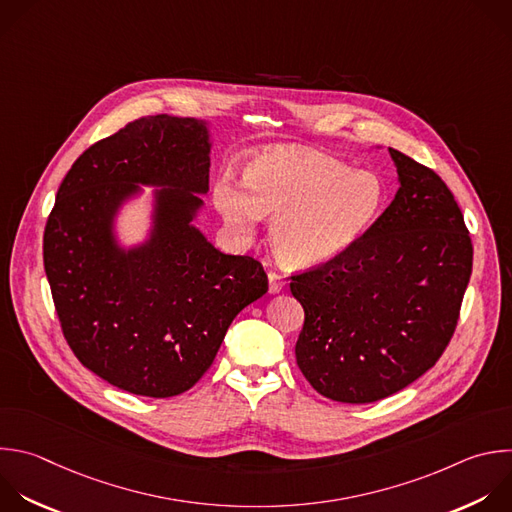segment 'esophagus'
Returning <instances> with one entry per match:
<instances>
[{
  "mask_svg": "<svg viewBox=\"0 0 512 512\" xmlns=\"http://www.w3.org/2000/svg\"><path fill=\"white\" fill-rule=\"evenodd\" d=\"M285 277L283 275H279V273H275V271H269V293H279V291H283V287H285Z\"/></svg>",
  "mask_w": 512,
  "mask_h": 512,
  "instance_id": "34e87169",
  "label": "esophagus"
}]
</instances>
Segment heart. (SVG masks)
<instances>
[{"label": "heart", "instance_id": "b5f03b06", "mask_svg": "<svg viewBox=\"0 0 512 512\" xmlns=\"http://www.w3.org/2000/svg\"><path fill=\"white\" fill-rule=\"evenodd\" d=\"M245 195L215 187L229 227L251 235L257 217L273 219L271 247L287 267H313L350 249L376 221L384 187L368 170H350L323 154L291 148L257 154L243 168Z\"/></svg>", "mask_w": 512, "mask_h": 512}]
</instances>
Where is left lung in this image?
Returning a JSON list of instances; mask_svg holds the SVG:
<instances>
[{"label":"left lung","mask_w":512,"mask_h":512,"mask_svg":"<svg viewBox=\"0 0 512 512\" xmlns=\"http://www.w3.org/2000/svg\"><path fill=\"white\" fill-rule=\"evenodd\" d=\"M400 189L350 249L291 275L295 358L321 396L370 404L426 374L454 335L472 273L462 211L432 168L390 148Z\"/></svg>","instance_id":"8db88e82"}]
</instances>
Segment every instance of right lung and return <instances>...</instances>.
<instances>
[{"mask_svg":"<svg viewBox=\"0 0 512 512\" xmlns=\"http://www.w3.org/2000/svg\"><path fill=\"white\" fill-rule=\"evenodd\" d=\"M209 128L168 114L128 122L84 150L44 231L62 333L84 368L148 398L191 390L235 315L267 293L263 265L225 255L193 227L209 191ZM138 184L158 186L151 239L122 250L113 217Z\"/></svg>","mask_w":512,"mask_h":512,"instance_id":"obj_1","label":"right lung"}]
</instances>
